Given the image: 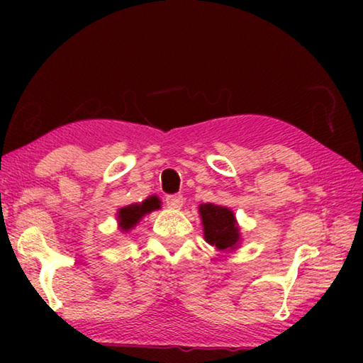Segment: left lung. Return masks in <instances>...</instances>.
<instances>
[{
	"label": "left lung",
	"instance_id": "8db88e82",
	"mask_svg": "<svg viewBox=\"0 0 363 363\" xmlns=\"http://www.w3.org/2000/svg\"><path fill=\"white\" fill-rule=\"evenodd\" d=\"M158 203H160L158 199H155V196H150V199L144 200L143 203H134V205H130L126 208H121L120 214H118L120 227L126 232L133 229V227L139 223L140 218H143L144 214L157 210V208L160 206Z\"/></svg>",
	"mask_w": 363,
	"mask_h": 363
}]
</instances>
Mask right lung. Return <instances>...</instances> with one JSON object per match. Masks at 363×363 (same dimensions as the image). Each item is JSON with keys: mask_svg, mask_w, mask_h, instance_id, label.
Here are the masks:
<instances>
[{"mask_svg": "<svg viewBox=\"0 0 363 363\" xmlns=\"http://www.w3.org/2000/svg\"><path fill=\"white\" fill-rule=\"evenodd\" d=\"M200 214L205 225V238L218 250H229L238 242V227L233 213L224 206L206 203L200 206Z\"/></svg>", "mask_w": 363, "mask_h": 363, "instance_id": "obj_1", "label": "right lung"}]
</instances>
